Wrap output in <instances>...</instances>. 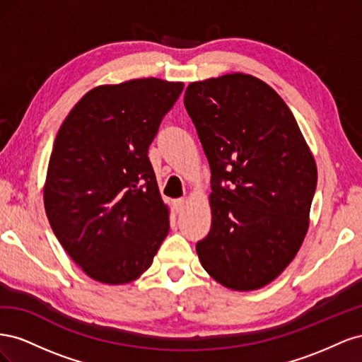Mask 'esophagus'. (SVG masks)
I'll use <instances>...</instances> for the list:
<instances>
[{
    "mask_svg": "<svg viewBox=\"0 0 362 362\" xmlns=\"http://www.w3.org/2000/svg\"><path fill=\"white\" fill-rule=\"evenodd\" d=\"M185 204H187V199H185V198H180V199L175 201V210H177V213H181L184 210Z\"/></svg>",
    "mask_w": 362,
    "mask_h": 362,
    "instance_id": "esophagus-1",
    "label": "esophagus"
}]
</instances>
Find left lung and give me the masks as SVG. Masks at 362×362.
<instances>
[{
	"label": "left lung",
	"instance_id": "obj_1",
	"mask_svg": "<svg viewBox=\"0 0 362 362\" xmlns=\"http://www.w3.org/2000/svg\"><path fill=\"white\" fill-rule=\"evenodd\" d=\"M184 105L211 169L201 264L228 288L258 290L286 270L308 231L313 152L282 98L249 74L190 83Z\"/></svg>",
	"mask_w": 362,
	"mask_h": 362
}]
</instances>
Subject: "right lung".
Segmentation results:
<instances>
[{"label":"right lung","mask_w":362,"mask_h":362,"mask_svg":"<svg viewBox=\"0 0 362 362\" xmlns=\"http://www.w3.org/2000/svg\"><path fill=\"white\" fill-rule=\"evenodd\" d=\"M182 89L160 78L98 86L54 140L43 187L48 221L75 264L98 282L137 279L169 233L148 149Z\"/></svg>","instance_id":"1"}]
</instances>
